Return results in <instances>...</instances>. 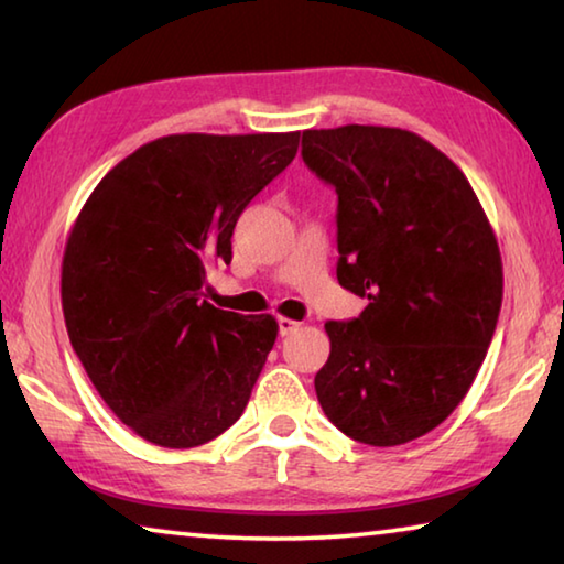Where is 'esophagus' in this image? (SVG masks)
<instances>
[{"label": "esophagus", "instance_id": "34e87169", "mask_svg": "<svg viewBox=\"0 0 564 564\" xmlns=\"http://www.w3.org/2000/svg\"><path fill=\"white\" fill-rule=\"evenodd\" d=\"M299 321H293V318H285V316H281L279 318V334L281 336H289V334H293V330H299Z\"/></svg>", "mask_w": 564, "mask_h": 564}]
</instances>
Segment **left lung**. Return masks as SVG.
I'll return each instance as SVG.
<instances>
[{"label":"left lung","instance_id":"1","mask_svg":"<svg viewBox=\"0 0 564 564\" xmlns=\"http://www.w3.org/2000/svg\"><path fill=\"white\" fill-rule=\"evenodd\" d=\"M306 165L336 187V279L369 306L328 321L316 397L371 446L440 426L475 381L502 308V256L462 170L416 132L303 130Z\"/></svg>","mask_w":564,"mask_h":564}]
</instances>
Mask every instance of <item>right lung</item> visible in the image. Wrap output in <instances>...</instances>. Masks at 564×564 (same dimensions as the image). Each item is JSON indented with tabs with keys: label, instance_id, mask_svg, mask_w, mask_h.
I'll return each instance as SVG.
<instances>
[{
	"label": "right lung",
	"instance_id": "add662e5",
	"mask_svg": "<svg viewBox=\"0 0 564 564\" xmlns=\"http://www.w3.org/2000/svg\"><path fill=\"white\" fill-rule=\"evenodd\" d=\"M299 138H158L79 210L62 258L67 334L97 394L145 442L191 449L243 414L279 324L216 308L203 285L230 263L240 213L296 158Z\"/></svg>",
	"mask_w": 564,
	"mask_h": 564
}]
</instances>
